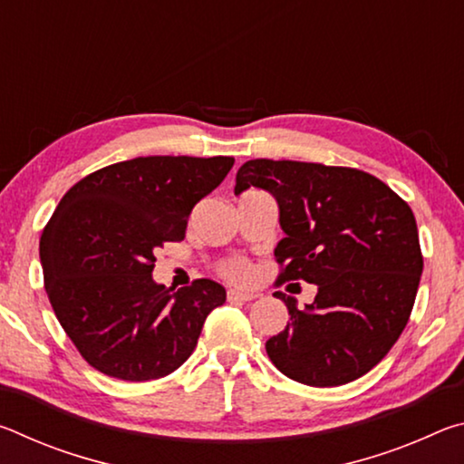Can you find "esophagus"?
Segmentation results:
<instances>
[{
    "label": "esophagus",
    "mask_w": 464,
    "mask_h": 464,
    "mask_svg": "<svg viewBox=\"0 0 464 464\" xmlns=\"http://www.w3.org/2000/svg\"><path fill=\"white\" fill-rule=\"evenodd\" d=\"M229 298L231 301H254L256 295L254 293H246V290H229Z\"/></svg>",
    "instance_id": "esophagus-1"
}]
</instances>
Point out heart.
Returning a JSON list of instances; mask_svg holds the SVG:
<instances>
[{"instance_id":"heart-1","label":"heart","mask_w":464,"mask_h":464,"mask_svg":"<svg viewBox=\"0 0 464 464\" xmlns=\"http://www.w3.org/2000/svg\"><path fill=\"white\" fill-rule=\"evenodd\" d=\"M225 274L233 280H246L249 276V266L246 262H241V260L231 262V264L225 266Z\"/></svg>"}]
</instances>
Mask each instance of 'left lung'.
<instances>
[{
	"mask_svg": "<svg viewBox=\"0 0 464 464\" xmlns=\"http://www.w3.org/2000/svg\"><path fill=\"white\" fill-rule=\"evenodd\" d=\"M251 186L278 202V282L317 286L304 309L274 293L290 324L266 342L270 360L309 387L360 379L399 340L418 295L423 260L410 204L366 171L321 163L249 160L235 196Z\"/></svg>",
	"mask_w": 464,
	"mask_h": 464,
	"instance_id": "left-lung-1",
	"label": "left lung"
}]
</instances>
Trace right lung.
<instances>
[{"label": "right lung", "instance_id": "obj_1", "mask_svg": "<svg viewBox=\"0 0 464 464\" xmlns=\"http://www.w3.org/2000/svg\"><path fill=\"white\" fill-rule=\"evenodd\" d=\"M233 157L153 155L112 163L63 196L41 237L44 288L59 324L96 371L161 379L196 348L225 288L200 278L174 293L153 280L155 249L182 241L194 204Z\"/></svg>", "mask_w": 464, "mask_h": 464}]
</instances>
